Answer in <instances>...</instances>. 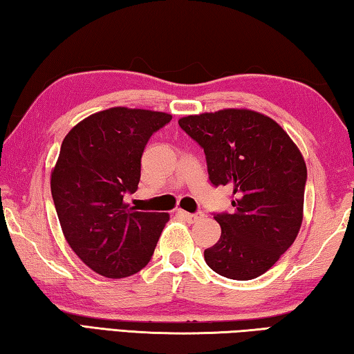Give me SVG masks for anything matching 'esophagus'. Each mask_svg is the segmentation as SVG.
<instances>
[{"mask_svg":"<svg viewBox=\"0 0 354 354\" xmlns=\"http://www.w3.org/2000/svg\"><path fill=\"white\" fill-rule=\"evenodd\" d=\"M178 215H181V217H184L185 220H189V221H195V220H198V218H201V217H203V212H195V214H192V212H185V211H183V209H178Z\"/></svg>","mask_w":354,"mask_h":354,"instance_id":"34e87169","label":"esophagus"}]
</instances>
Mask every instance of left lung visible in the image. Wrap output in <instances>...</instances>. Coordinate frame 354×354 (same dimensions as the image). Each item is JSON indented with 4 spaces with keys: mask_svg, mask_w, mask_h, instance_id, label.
<instances>
[{
    "mask_svg": "<svg viewBox=\"0 0 354 354\" xmlns=\"http://www.w3.org/2000/svg\"><path fill=\"white\" fill-rule=\"evenodd\" d=\"M205 149L209 181L232 190V211L214 214L221 236L205 261L221 277L248 281L274 266L303 221L306 164L295 143L270 117L223 109L179 118Z\"/></svg>",
    "mask_w": 354,
    "mask_h": 354,
    "instance_id": "left-lung-1",
    "label": "left lung"
}]
</instances>
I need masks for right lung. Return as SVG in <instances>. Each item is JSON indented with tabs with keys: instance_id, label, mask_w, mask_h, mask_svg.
I'll return each instance as SVG.
<instances>
[{
	"instance_id": "add662e5",
	"label": "right lung",
	"mask_w": 354,
	"mask_h": 354,
	"mask_svg": "<svg viewBox=\"0 0 354 354\" xmlns=\"http://www.w3.org/2000/svg\"><path fill=\"white\" fill-rule=\"evenodd\" d=\"M164 112L111 107L65 136L51 173V195L65 239L77 257L106 278H127L151 259L169 214L124 205L140 181V162Z\"/></svg>"
}]
</instances>
